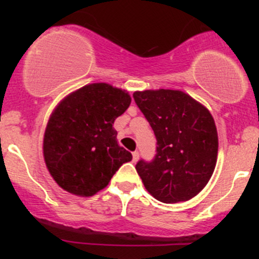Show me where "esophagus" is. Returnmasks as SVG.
Here are the masks:
<instances>
[{"mask_svg":"<svg viewBox=\"0 0 259 259\" xmlns=\"http://www.w3.org/2000/svg\"><path fill=\"white\" fill-rule=\"evenodd\" d=\"M139 156H140V154H139L138 151H135V152H133V160H134V162H135V163L138 162Z\"/></svg>","mask_w":259,"mask_h":259,"instance_id":"1","label":"esophagus"}]
</instances>
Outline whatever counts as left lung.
Returning a JSON list of instances; mask_svg holds the SVG:
<instances>
[{
  "label": "left lung",
  "mask_w": 259,
  "mask_h": 259,
  "mask_svg": "<svg viewBox=\"0 0 259 259\" xmlns=\"http://www.w3.org/2000/svg\"><path fill=\"white\" fill-rule=\"evenodd\" d=\"M157 140L151 162L136 171L156 200L177 203L195 197L214 171L218 134L212 114L179 90H146L133 95Z\"/></svg>",
  "instance_id": "8db88e82"
}]
</instances>
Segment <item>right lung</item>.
Listing matches in <instances>:
<instances>
[{
  "instance_id": "add662e5",
  "label": "right lung",
  "mask_w": 259,
  "mask_h": 259,
  "mask_svg": "<svg viewBox=\"0 0 259 259\" xmlns=\"http://www.w3.org/2000/svg\"><path fill=\"white\" fill-rule=\"evenodd\" d=\"M130 102L127 92L99 82L79 89L57 106L45 132L44 157L62 189L85 197L95 195L133 159L118 145L113 127Z\"/></svg>"
}]
</instances>
